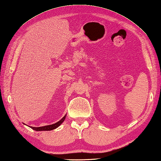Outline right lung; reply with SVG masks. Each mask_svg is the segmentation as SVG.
Listing matches in <instances>:
<instances>
[{"label": "right lung", "instance_id": "obj_1", "mask_svg": "<svg viewBox=\"0 0 161 161\" xmlns=\"http://www.w3.org/2000/svg\"><path fill=\"white\" fill-rule=\"evenodd\" d=\"M65 117L66 115H65L63 118L58 121V122L55 123V124H51V125H48V126H42V127H32V126H30L31 128L33 129V130H36V131H43V130H54V129L57 128V127H58L60 126V125L64 122V121L65 119Z\"/></svg>", "mask_w": 161, "mask_h": 161}]
</instances>
